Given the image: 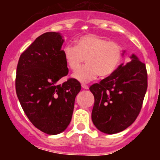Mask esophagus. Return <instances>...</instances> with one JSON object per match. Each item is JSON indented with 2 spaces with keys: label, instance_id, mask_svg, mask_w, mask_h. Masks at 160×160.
<instances>
[{
  "label": "esophagus",
  "instance_id": "esophagus-1",
  "mask_svg": "<svg viewBox=\"0 0 160 160\" xmlns=\"http://www.w3.org/2000/svg\"><path fill=\"white\" fill-rule=\"evenodd\" d=\"M81 87H82V88H83V89H85V90H88V88H89V87H88L87 84H85V83H82Z\"/></svg>",
  "mask_w": 160,
  "mask_h": 160
}]
</instances>
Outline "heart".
Returning <instances> with one entry per match:
<instances>
[{
    "mask_svg": "<svg viewBox=\"0 0 160 160\" xmlns=\"http://www.w3.org/2000/svg\"><path fill=\"white\" fill-rule=\"evenodd\" d=\"M63 56L72 71L77 70L85 59L87 65L74 72L72 77L87 83L98 75L108 77L114 73L122 62L123 49L116 42L96 35H85L75 40V46H66Z\"/></svg>",
    "mask_w": 160,
    "mask_h": 160,
    "instance_id": "heart-1",
    "label": "heart"
}]
</instances>
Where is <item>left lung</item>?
Returning a JSON list of instances; mask_svg holds the SVG:
<instances>
[{
    "instance_id": "8db88e82",
    "label": "left lung",
    "mask_w": 160,
    "mask_h": 160,
    "mask_svg": "<svg viewBox=\"0 0 160 160\" xmlns=\"http://www.w3.org/2000/svg\"><path fill=\"white\" fill-rule=\"evenodd\" d=\"M126 65L99 83L90 86L94 97L92 122L106 134H115L126 129L139 114L147 90V71L145 63L135 55Z\"/></svg>"
}]
</instances>
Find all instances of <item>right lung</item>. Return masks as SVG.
Masks as SVG:
<instances>
[{
    "mask_svg": "<svg viewBox=\"0 0 160 160\" xmlns=\"http://www.w3.org/2000/svg\"><path fill=\"white\" fill-rule=\"evenodd\" d=\"M63 42L59 32L41 35L22 53L16 71V93L22 109L32 125L48 135L67 128L81 89L73 78L57 84L69 72Z\"/></svg>",
    "mask_w": 160,
    "mask_h": 160,
    "instance_id": "add662e5",
    "label": "right lung"
}]
</instances>
